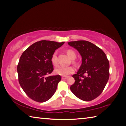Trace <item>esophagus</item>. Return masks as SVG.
<instances>
[{"mask_svg":"<svg viewBox=\"0 0 126 126\" xmlns=\"http://www.w3.org/2000/svg\"><path fill=\"white\" fill-rule=\"evenodd\" d=\"M67 78H68V77H66V76L62 77V79H66Z\"/></svg>","mask_w":126,"mask_h":126,"instance_id":"obj_1","label":"esophagus"}]
</instances>
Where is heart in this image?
Masks as SVG:
<instances>
[{
  "label": "heart",
  "instance_id": "obj_1",
  "mask_svg": "<svg viewBox=\"0 0 126 126\" xmlns=\"http://www.w3.org/2000/svg\"><path fill=\"white\" fill-rule=\"evenodd\" d=\"M67 53L71 59H74L76 58V53L72 49L67 50ZM51 62L52 64L54 65H57L58 64V58H57V53L56 52H54L52 55ZM74 72V68L73 67H71V66H69V67L61 66V67H57L55 69V73L57 74L62 75V76H67V75L72 74Z\"/></svg>",
  "mask_w": 126,
  "mask_h": 126
}]
</instances>
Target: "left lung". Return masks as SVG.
I'll return each instance as SVG.
<instances>
[{
    "instance_id": "1",
    "label": "left lung",
    "mask_w": 126,
    "mask_h": 126,
    "mask_svg": "<svg viewBox=\"0 0 126 126\" xmlns=\"http://www.w3.org/2000/svg\"><path fill=\"white\" fill-rule=\"evenodd\" d=\"M68 45L77 49L82 57L80 67L73 75L75 83L70 90L79 99L91 101L101 94L109 80V60L101 48L89 41H72Z\"/></svg>"
}]
</instances>
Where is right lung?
Returning a JSON list of instances; mask_svg holds the SVG:
<instances>
[{"label":"right lung","mask_w":126,"mask_h":126,"mask_svg":"<svg viewBox=\"0 0 126 126\" xmlns=\"http://www.w3.org/2000/svg\"><path fill=\"white\" fill-rule=\"evenodd\" d=\"M64 42L42 40L34 43L22 53L17 70L20 86L28 96L43 102L55 93L60 75L48 76L53 70L51 57Z\"/></svg>","instance_id":"obj_1"}]
</instances>
